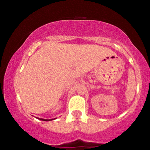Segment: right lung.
Returning a JSON list of instances; mask_svg holds the SVG:
<instances>
[{
    "label": "right lung",
    "instance_id": "1",
    "mask_svg": "<svg viewBox=\"0 0 150 150\" xmlns=\"http://www.w3.org/2000/svg\"><path fill=\"white\" fill-rule=\"evenodd\" d=\"M38 119L41 120H43V121H49V120H52L53 119H44V118H37ZM55 119V118H54Z\"/></svg>",
    "mask_w": 150,
    "mask_h": 150
}]
</instances>
